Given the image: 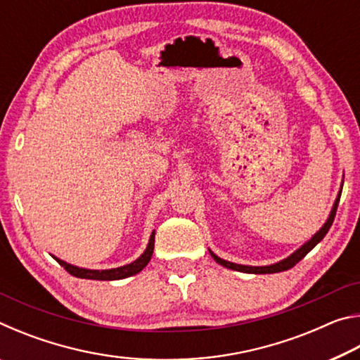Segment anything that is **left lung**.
<instances>
[{"label":"left lung","mask_w":360,"mask_h":360,"mask_svg":"<svg viewBox=\"0 0 360 360\" xmlns=\"http://www.w3.org/2000/svg\"><path fill=\"white\" fill-rule=\"evenodd\" d=\"M341 187H343V186H341ZM340 195H341V192L337 195V200H335V203H333V206H332V211H330V214H328L326 224L322 225V227L319 229V231H316V233L311 236V240H308L302 248H298L295 252H292V254L289 255V257L279 260V262H276V264L265 265V266L240 265V264H233V262H229V260H224V259H221V257H217V255L210 249L211 257L214 259L219 265H222V266H225V268H230V270H236V271H241V273H252V275H265V273H279V271L289 270V268L297 265L298 262H300V260L304 257V255H307L309 251H311V249H313L316 245H318V243L327 235L328 229L332 227V222H333V219H335V212H337V208H338Z\"/></svg>","instance_id":"8db88e82"}]
</instances>
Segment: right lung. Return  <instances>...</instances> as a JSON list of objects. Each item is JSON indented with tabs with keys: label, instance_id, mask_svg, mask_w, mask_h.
I'll list each match as a JSON object with an SVG mask.
<instances>
[{
	"label": "right lung",
	"instance_id": "obj_1",
	"mask_svg": "<svg viewBox=\"0 0 360 360\" xmlns=\"http://www.w3.org/2000/svg\"><path fill=\"white\" fill-rule=\"evenodd\" d=\"M154 240H155V231H152L149 243H148V248H146V251L139 255L136 260H133L129 265L111 268V270H89V268H79L76 265L66 264L65 260L56 257V255H52V257L56 259L58 264L70 273V275L76 276V278L96 279V281H115V279H124V278L136 275V273L141 271L143 268L149 264L152 252H154Z\"/></svg>",
	"mask_w": 360,
	"mask_h": 360
}]
</instances>
